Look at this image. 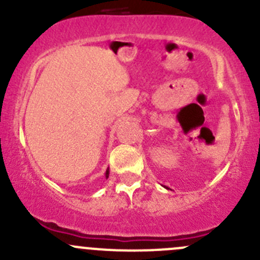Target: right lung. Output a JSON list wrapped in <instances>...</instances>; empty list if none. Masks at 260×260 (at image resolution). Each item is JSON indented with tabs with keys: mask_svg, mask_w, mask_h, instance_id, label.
Listing matches in <instances>:
<instances>
[{
	"mask_svg": "<svg viewBox=\"0 0 260 260\" xmlns=\"http://www.w3.org/2000/svg\"><path fill=\"white\" fill-rule=\"evenodd\" d=\"M108 176H109V170H107V171H106V177H107V179H108Z\"/></svg>",
	"mask_w": 260,
	"mask_h": 260,
	"instance_id": "1",
	"label": "right lung"
}]
</instances>
